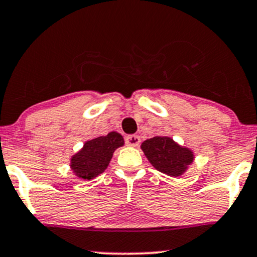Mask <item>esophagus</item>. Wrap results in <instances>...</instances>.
<instances>
[{
	"label": "esophagus",
	"instance_id": "34e87169",
	"mask_svg": "<svg viewBox=\"0 0 257 257\" xmlns=\"http://www.w3.org/2000/svg\"><path fill=\"white\" fill-rule=\"evenodd\" d=\"M125 142L128 146H133V148H136V146H138L139 143H141V137L136 136V135L127 136V137H126Z\"/></svg>",
	"mask_w": 257,
	"mask_h": 257
}]
</instances>
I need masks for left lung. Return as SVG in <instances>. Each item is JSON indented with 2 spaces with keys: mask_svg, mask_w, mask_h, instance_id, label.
<instances>
[{
  "mask_svg": "<svg viewBox=\"0 0 257 257\" xmlns=\"http://www.w3.org/2000/svg\"><path fill=\"white\" fill-rule=\"evenodd\" d=\"M141 148L153 168L171 177L185 173L195 158L192 150L181 146L166 136L146 139Z\"/></svg>",
  "mask_w": 257,
  "mask_h": 257,
  "instance_id": "1",
  "label": "left lung"
}]
</instances>
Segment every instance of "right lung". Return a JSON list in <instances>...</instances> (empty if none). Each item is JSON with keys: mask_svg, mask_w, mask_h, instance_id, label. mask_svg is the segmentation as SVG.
Listing matches in <instances>:
<instances>
[{"mask_svg": "<svg viewBox=\"0 0 257 257\" xmlns=\"http://www.w3.org/2000/svg\"><path fill=\"white\" fill-rule=\"evenodd\" d=\"M122 145L124 138L115 131L91 139L85 143L80 151L72 156L69 166L76 177L91 181L107 169L113 153Z\"/></svg>", "mask_w": 257, "mask_h": 257, "instance_id": "1", "label": "right lung"}]
</instances>
